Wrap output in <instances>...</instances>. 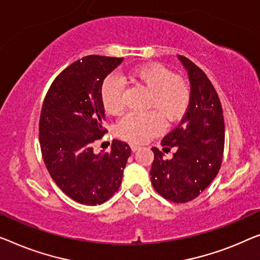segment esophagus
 I'll list each match as a JSON object with an SVG mask.
<instances>
[{
	"label": "esophagus",
	"mask_w": 260,
	"mask_h": 260,
	"mask_svg": "<svg viewBox=\"0 0 260 260\" xmlns=\"http://www.w3.org/2000/svg\"><path fill=\"white\" fill-rule=\"evenodd\" d=\"M139 148H140V146L137 145V143H131V149L133 150V152H135V150H138Z\"/></svg>",
	"instance_id": "1"
}]
</instances>
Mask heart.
<instances>
[{
	"label": "heart",
	"instance_id": "b5f03b06",
	"mask_svg": "<svg viewBox=\"0 0 260 260\" xmlns=\"http://www.w3.org/2000/svg\"><path fill=\"white\" fill-rule=\"evenodd\" d=\"M128 79L149 93L145 114L128 113L120 120L117 131L122 139L131 142H145L164 129L167 123L179 121L188 111L191 91L183 77L158 63L139 65L131 70ZM123 85L117 77L104 80L100 99L107 113L118 114L123 107ZM162 117L161 118L160 117Z\"/></svg>",
	"mask_w": 260,
	"mask_h": 260
}]
</instances>
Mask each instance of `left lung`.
I'll return each instance as SVG.
<instances>
[{"instance_id": "8db88e82", "label": "left lung", "mask_w": 260, "mask_h": 260, "mask_svg": "<svg viewBox=\"0 0 260 260\" xmlns=\"http://www.w3.org/2000/svg\"><path fill=\"white\" fill-rule=\"evenodd\" d=\"M190 80L191 99L184 117L162 139L175 148L170 160L153 147L150 180L155 190L175 203L189 202L215 179L224 152V118L218 94L207 75L188 58L179 56ZM165 152V149H164Z\"/></svg>"}]
</instances>
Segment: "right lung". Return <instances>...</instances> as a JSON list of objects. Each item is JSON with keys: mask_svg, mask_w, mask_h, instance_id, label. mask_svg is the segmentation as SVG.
Wrapping results in <instances>:
<instances>
[{"mask_svg": "<svg viewBox=\"0 0 260 260\" xmlns=\"http://www.w3.org/2000/svg\"><path fill=\"white\" fill-rule=\"evenodd\" d=\"M122 60L91 55L75 61L53 80L42 106L40 145L46 169L61 191L81 204L111 199L131 155L129 146L119 140L107 153L93 150L106 133L102 85Z\"/></svg>", "mask_w": 260, "mask_h": 260, "instance_id": "1", "label": "right lung"}]
</instances>
